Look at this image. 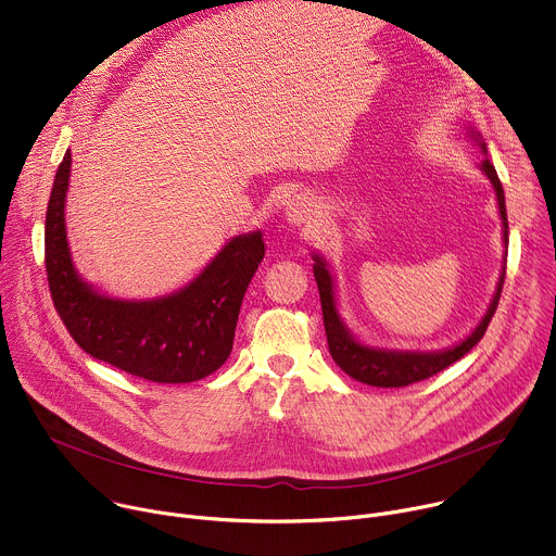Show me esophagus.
I'll use <instances>...</instances> for the list:
<instances>
[{
    "label": "esophagus",
    "instance_id": "34e87169",
    "mask_svg": "<svg viewBox=\"0 0 556 556\" xmlns=\"http://www.w3.org/2000/svg\"><path fill=\"white\" fill-rule=\"evenodd\" d=\"M283 215L294 226H314L316 217H319V211H316V204L309 195L294 193L292 198H288Z\"/></svg>",
    "mask_w": 556,
    "mask_h": 556
}]
</instances>
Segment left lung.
I'll use <instances>...</instances> for the list:
<instances>
[{"instance_id": "left-lung-1", "label": "left lung", "mask_w": 556, "mask_h": 556, "mask_svg": "<svg viewBox=\"0 0 556 556\" xmlns=\"http://www.w3.org/2000/svg\"><path fill=\"white\" fill-rule=\"evenodd\" d=\"M482 149L486 151V144L480 142ZM482 172L486 174V178L491 180L495 195H497V204H500V215L504 222V242L508 244V217H506V200H504V189L502 182L497 178V172L493 167V163L486 161L482 163ZM506 257V253H504ZM314 279L316 286H319V296H321V309H324V326H326V337H328V348L330 354L334 358V363L354 380L371 384V387H407L414 382H420L425 378H431L433 374L446 369L448 365H453L455 361H459L464 354H468L475 345L482 341V337L486 334V328L493 319V314L497 309L500 296H502V286H504V277H506V264H504V273L500 277L495 296L491 301L489 312L484 314L482 324L472 330L470 337H466L459 345L451 348V350H442V352H395V350H376V348H367L363 343H358L348 328L343 326L339 309H337V299H334V283H332V275L328 270V264L314 255Z\"/></svg>"}]
</instances>
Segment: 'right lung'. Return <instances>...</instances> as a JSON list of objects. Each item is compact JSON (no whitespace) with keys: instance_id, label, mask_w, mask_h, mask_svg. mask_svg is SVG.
<instances>
[{"instance_id":"obj_1","label":"right lung","mask_w":556,"mask_h":556,"mask_svg":"<svg viewBox=\"0 0 556 556\" xmlns=\"http://www.w3.org/2000/svg\"><path fill=\"white\" fill-rule=\"evenodd\" d=\"M72 153L56 169L46 213V273L70 337L90 356L151 382H193L232 350L247 288L264 260L262 232L230 240L187 288L151 301L99 294L76 275L65 232Z\"/></svg>"}]
</instances>
